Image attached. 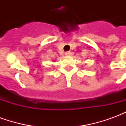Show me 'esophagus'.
I'll use <instances>...</instances> for the list:
<instances>
[{
  "mask_svg": "<svg viewBox=\"0 0 126 126\" xmlns=\"http://www.w3.org/2000/svg\"><path fill=\"white\" fill-rule=\"evenodd\" d=\"M65 55L66 56H69V55H71V52L70 51H67V52H65Z\"/></svg>",
  "mask_w": 126,
  "mask_h": 126,
  "instance_id": "34e87169",
  "label": "esophagus"
}]
</instances>
